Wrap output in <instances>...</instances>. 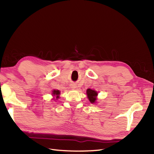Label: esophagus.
I'll return each mask as SVG.
<instances>
[{
	"instance_id": "esophagus-1",
	"label": "esophagus",
	"mask_w": 154,
	"mask_h": 154,
	"mask_svg": "<svg viewBox=\"0 0 154 154\" xmlns=\"http://www.w3.org/2000/svg\"><path fill=\"white\" fill-rule=\"evenodd\" d=\"M73 87V88H74V89H75V87L74 86H73V87Z\"/></svg>"
}]
</instances>
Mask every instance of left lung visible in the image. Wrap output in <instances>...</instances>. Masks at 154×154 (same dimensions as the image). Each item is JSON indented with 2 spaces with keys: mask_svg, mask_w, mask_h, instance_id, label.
<instances>
[{
  "mask_svg": "<svg viewBox=\"0 0 154 154\" xmlns=\"http://www.w3.org/2000/svg\"><path fill=\"white\" fill-rule=\"evenodd\" d=\"M87 94L88 99H89V100H90V102L91 103H95V101L97 100V96L98 94V93L96 92V91L91 89H88L87 90Z\"/></svg>",
  "mask_w": 154,
  "mask_h": 154,
  "instance_id": "8db88e82",
  "label": "left lung"
}]
</instances>
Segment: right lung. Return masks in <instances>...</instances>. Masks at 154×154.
Segmentation results:
<instances>
[{
    "mask_svg": "<svg viewBox=\"0 0 154 154\" xmlns=\"http://www.w3.org/2000/svg\"><path fill=\"white\" fill-rule=\"evenodd\" d=\"M52 94H53L54 95L57 96V98H58V96H59V94H60V91H58V90H54Z\"/></svg>",
    "mask_w": 154,
    "mask_h": 154,
    "instance_id": "1",
    "label": "right lung"
}]
</instances>
